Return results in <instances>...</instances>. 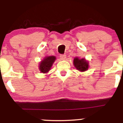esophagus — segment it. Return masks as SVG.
<instances>
[{
  "label": "esophagus",
  "instance_id": "1",
  "mask_svg": "<svg viewBox=\"0 0 123 123\" xmlns=\"http://www.w3.org/2000/svg\"><path fill=\"white\" fill-rule=\"evenodd\" d=\"M60 58H61V60H65V58H66V55H63V54H61L60 55Z\"/></svg>",
  "mask_w": 123,
  "mask_h": 123
}]
</instances>
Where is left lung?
<instances>
[{"label":"left lung","instance_id":"8db88e82","mask_svg":"<svg viewBox=\"0 0 123 123\" xmlns=\"http://www.w3.org/2000/svg\"><path fill=\"white\" fill-rule=\"evenodd\" d=\"M73 63L76 69L80 72H85L88 70L89 68L88 61L85 58L80 59L79 57H75Z\"/></svg>","mask_w":123,"mask_h":123}]
</instances>
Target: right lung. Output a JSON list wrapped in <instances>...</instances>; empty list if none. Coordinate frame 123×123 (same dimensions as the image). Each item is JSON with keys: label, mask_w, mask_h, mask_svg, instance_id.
Segmentation results:
<instances>
[{"label": "right lung", "mask_w": 123, "mask_h": 123, "mask_svg": "<svg viewBox=\"0 0 123 123\" xmlns=\"http://www.w3.org/2000/svg\"><path fill=\"white\" fill-rule=\"evenodd\" d=\"M56 57L55 56H46L44 59L40 62L39 65V69L41 73H46L50 71L51 68L55 61Z\"/></svg>", "instance_id": "obj_1"}]
</instances>
